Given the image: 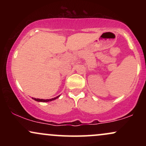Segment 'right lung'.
Masks as SVG:
<instances>
[{"label":"right lung","mask_w":146,"mask_h":146,"mask_svg":"<svg viewBox=\"0 0 146 146\" xmlns=\"http://www.w3.org/2000/svg\"><path fill=\"white\" fill-rule=\"evenodd\" d=\"M60 97V95L59 96H58V97H56V98H52V99H48V100H42V99H38V98H33V99L34 100H36V101H37V102H51V101H53V100H56V99H57V98H58Z\"/></svg>","instance_id":"1"}]
</instances>
